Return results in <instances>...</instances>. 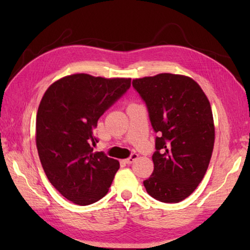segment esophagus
Segmentation results:
<instances>
[{
  "mask_svg": "<svg viewBox=\"0 0 250 250\" xmlns=\"http://www.w3.org/2000/svg\"><path fill=\"white\" fill-rule=\"evenodd\" d=\"M137 158H139V155H137V153H132V155L128 159H125V163L126 164H132L136 160Z\"/></svg>",
  "mask_w": 250,
  "mask_h": 250,
  "instance_id": "34e87169",
  "label": "esophagus"
}]
</instances>
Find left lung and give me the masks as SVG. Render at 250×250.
Listing matches in <instances>:
<instances>
[{
  "instance_id": "left-lung-1",
  "label": "left lung",
  "mask_w": 250,
  "mask_h": 250,
  "mask_svg": "<svg viewBox=\"0 0 250 250\" xmlns=\"http://www.w3.org/2000/svg\"><path fill=\"white\" fill-rule=\"evenodd\" d=\"M147 105L156 139L153 172L144 180L148 194L178 203L193 192L208 167L215 143L213 111L192 78L162 73L133 79Z\"/></svg>"
}]
</instances>
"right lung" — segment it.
<instances>
[{
	"mask_svg": "<svg viewBox=\"0 0 250 250\" xmlns=\"http://www.w3.org/2000/svg\"><path fill=\"white\" fill-rule=\"evenodd\" d=\"M131 86V78L73 74L46 90L36 115V147L51 185L65 199L89 205L108 192L119 162L93 151V130L104 111Z\"/></svg>",
	"mask_w": 250,
	"mask_h": 250,
	"instance_id": "add662e5",
	"label": "right lung"
}]
</instances>
